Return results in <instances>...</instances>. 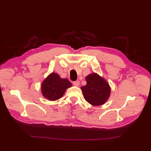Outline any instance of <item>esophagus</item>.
<instances>
[{
	"label": "esophagus",
	"mask_w": 151,
	"mask_h": 151,
	"mask_svg": "<svg viewBox=\"0 0 151 151\" xmlns=\"http://www.w3.org/2000/svg\"><path fill=\"white\" fill-rule=\"evenodd\" d=\"M73 85L75 86H78L80 85V81H76L73 82Z\"/></svg>",
	"instance_id": "obj_1"
}]
</instances>
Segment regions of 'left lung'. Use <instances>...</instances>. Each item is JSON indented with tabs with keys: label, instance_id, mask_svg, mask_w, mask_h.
<instances>
[{
	"label": "left lung",
	"instance_id": "obj_1",
	"mask_svg": "<svg viewBox=\"0 0 151 151\" xmlns=\"http://www.w3.org/2000/svg\"><path fill=\"white\" fill-rule=\"evenodd\" d=\"M86 81L87 84L81 87L85 100L93 106L104 104L111 93L108 82L95 73L89 74L86 77Z\"/></svg>",
	"mask_w": 151,
	"mask_h": 151
}]
</instances>
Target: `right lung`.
Listing matches in <instances>:
<instances>
[{
  "mask_svg": "<svg viewBox=\"0 0 151 151\" xmlns=\"http://www.w3.org/2000/svg\"><path fill=\"white\" fill-rule=\"evenodd\" d=\"M72 86L67 78H62L56 73H52L41 84V93L49 101H54L62 98L66 89Z\"/></svg>",
  "mask_w": 151,
  "mask_h": 151,
  "instance_id": "right-lung-1",
  "label": "right lung"
}]
</instances>
